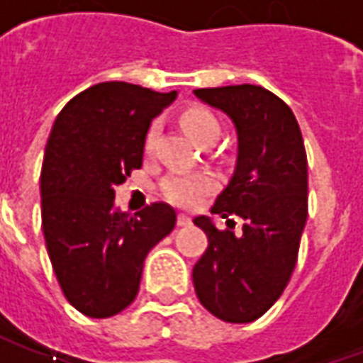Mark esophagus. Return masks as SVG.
<instances>
[{"label":"esophagus","mask_w":363,"mask_h":363,"mask_svg":"<svg viewBox=\"0 0 363 363\" xmlns=\"http://www.w3.org/2000/svg\"><path fill=\"white\" fill-rule=\"evenodd\" d=\"M177 225H179V228H186V225H190V216H186V213H179V216H177Z\"/></svg>","instance_id":"1"}]
</instances>
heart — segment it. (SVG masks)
<instances>
[{
  "mask_svg": "<svg viewBox=\"0 0 363 363\" xmlns=\"http://www.w3.org/2000/svg\"><path fill=\"white\" fill-rule=\"evenodd\" d=\"M182 128L189 132L196 142H204L208 138H218L220 134V122L212 111L204 106H192L181 114ZM157 124L153 122L143 135V150L150 153L157 140ZM161 194L177 206H196L208 190L212 189V182L204 174H186L173 173L161 182Z\"/></svg>",
  "mask_w": 363,
  "mask_h": 363,
  "instance_id": "1",
  "label": "heart"
}]
</instances>
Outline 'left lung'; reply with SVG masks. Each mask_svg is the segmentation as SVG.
<instances>
[{
    "instance_id": "left-lung-1",
    "label": "left lung",
    "mask_w": 363,
    "mask_h": 363,
    "mask_svg": "<svg viewBox=\"0 0 363 363\" xmlns=\"http://www.w3.org/2000/svg\"><path fill=\"white\" fill-rule=\"evenodd\" d=\"M237 130V163L212 213L239 215L244 229H218L206 216L194 223L208 235V249L192 270L200 299L225 323H251L276 303L296 268L307 221V155L288 104L260 85L196 89ZM229 225H233L229 228Z\"/></svg>"
}]
</instances>
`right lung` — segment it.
Segmentation results:
<instances>
[{
  "mask_svg": "<svg viewBox=\"0 0 363 363\" xmlns=\"http://www.w3.org/2000/svg\"><path fill=\"white\" fill-rule=\"evenodd\" d=\"M174 96L99 83L75 95L52 126L40 173L44 241L64 296L87 317L106 319L134 301L147 252L177 223L163 202L135 216L114 208L116 186L142 167L151 120Z\"/></svg>",
  "mask_w": 363,
  "mask_h": 363,
  "instance_id": "right-lung-1",
  "label": "right lung"
}]
</instances>
